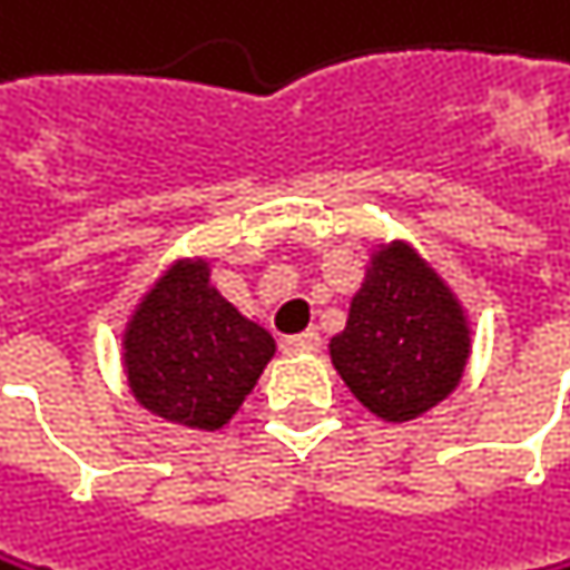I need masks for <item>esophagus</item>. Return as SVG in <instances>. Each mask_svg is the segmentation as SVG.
I'll return each instance as SVG.
<instances>
[{
    "mask_svg": "<svg viewBox=\"0 0 570 570\" xmlns=\"http://www.w3.org/2000/svg\"><path fill=\"white\" fill-rule=\"evenodd\" d=\"M323 346V336L316 330H305L298 336H285L282 340V353H316Z\"/></svg>",
    "mask_w": 570,
    "mask_h": 570,
    "instance_id": "1",
    "label": "esophagus"
}]
</instances>
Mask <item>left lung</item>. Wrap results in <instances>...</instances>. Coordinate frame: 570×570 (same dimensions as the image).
<instances>
[{"mask_svg": "<svg viewBox=\"0 0 570 570\" xmlns=\"http://www.w3.org/2000/svg\"><path fill=\"white\" fill-rule=\"evenodd\" d=\"M469 350L462 302L404 240L370 254L346 330L330 340L343 384L384 421H411L442 404L465 374Z\"/></svg>", "mask_w": 570, "mask_h": 570, "instance_id": "8db88e82", "label": "left lung"}]
</instances>
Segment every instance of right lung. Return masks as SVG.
Instances as JSON below:
<instances>
[{
  "label": "right lung",
  "mask_w": 570,
  "mask_h": 570,
  "mask_svg": "<svg viewBox=\"0 0 570 570\" xmlns=\"http://www.w3.org/2000/svg\"><path fill=\"white\" fill-rule=\"evenodd\" d=\"M121 346L135 401L200 432L224 429L275 356L272 333L214 288L204 258H179L153 282Z\"/></svg>",
  "instance_id": "add662e5"
}]
</instances>
